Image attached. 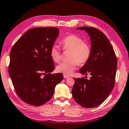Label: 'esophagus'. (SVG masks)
<instances>
[{
	"mask_svg": "<svg viewBox=\"0 0 129 129\" xmlns=\"http://www.w3.org/2000/svg\"><path fill=\"white\" fill-rule=\"evenodd\" d=\"M63 77H64V79H67V78H69V76H67V75H63Z\"/></svg>",
	"mask_w": 129,
	"mask_h": 129,
	"instance_id": "1",
	"label": "esophagus"
}]
</instances>
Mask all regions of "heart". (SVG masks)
I'll return each mask as SVG.
<instances>
[{
  "label": "heart",
  "instance_id": "obj_1",
  "mask_svg": "<svg viewBox=\"0 0 129 129\" xmlns=\"http://www.w3.org/2000/svg\"><path fill=\"white\" fill-rule=\"evenodd\" d=\"M63 49L70 50L67 62H63L57 66L56 71L59 73L70 75L76 70L77 65H83L88 61L91 55V47L84 42L83 39L75 34L65 36L61 40ZM49 55L53 62H59L61 59V52L57 45L51 47Z\"/></svg>",
  "mask_w": 129,
  "mask_h": 129
}]
</instances>
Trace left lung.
I'll list each match as a JSON object with an SVG mask.
<instances>
[{"mask_svg": "<svg viewBox=\"0 0 129 129\" xmlns=\"http://www.w3.org/2000/svg\"><path fill=\"white\" fill-rule=\"evenodd\" d=\"M90 38L91 55L79 70L82 75H91L90 79L75 78L72 89L74 100L83 107L99 106L107 98L115 85L117 58L113 48L106 35L95 28L80 27Z\"/></svg>", "mask_w": 129, "mask_h": 129, "instance_id": "left-lung-1", "label": "left lung"}]
</instances>
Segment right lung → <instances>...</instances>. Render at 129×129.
<instances>
[{
    "mask_svg": "<svg viewBox=\"0 0 129 129\" xmlns=\"http://www.w3.org/2000/svg\"><path fill=\"white\" fill-rule=\"evenodd\" d=\"M58 34L57 27L31 28L11 49L9 76L18 96L30 105L39 106L49 101L63 79L60 73L50 74L54 65L49 51Z\"/></svg>",
    "mask_w": 129,
    "mask_h": 129,
    "instance_id": "add662e5",
    "label": "right lung"
}]
</instances>
